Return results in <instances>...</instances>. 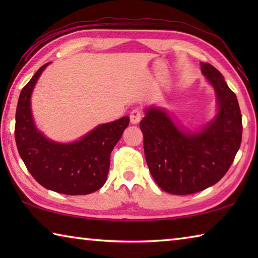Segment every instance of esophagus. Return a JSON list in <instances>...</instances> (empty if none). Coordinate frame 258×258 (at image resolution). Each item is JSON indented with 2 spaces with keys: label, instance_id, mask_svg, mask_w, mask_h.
I'll return each mask as SVG.
<instances>
[{
  "label": "esophagus",
  "instance_id": "34e87169",
  "mask_svg": "<svg viewBox=\"0 0 258 258\" xmlns=\"http://www.w3.org/2000/svg\"><path fill=\"white\" fill-rule=\"evenodd\" d=\"M141 117H142V113L141 110L138 108L133 109L132 111L130 113V120L132 124H139L140 120H141Z\"/></svg>",
  "mask_w": 258,
  "mask_h": 258
}]
</instances>
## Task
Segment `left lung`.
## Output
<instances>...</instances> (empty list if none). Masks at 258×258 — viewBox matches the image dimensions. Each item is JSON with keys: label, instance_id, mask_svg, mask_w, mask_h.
<instances>
[{"label": "left lung", "instance_id": "obj_1", "mask_svg": "<svg viewBox=\"0 0 258 258\" xmlns=\"http://www.w3.org/2000/svg\"><path fill=\"white\" fill-rule=\"evenodd\" d=\"M202 74L216 94L215 117L197 131L177 125L164 108L149 107L140 123L147 165L157 184L172 195H191L221 180L232 165L242 137L235 94L215 67Z\"/></svg>", "mask_w": 258, "mask_h": 258}]
</instances>
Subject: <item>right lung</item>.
<instances>
[{"mask_svg":"<svg viewBox=\"0 0 258 258\" xmlns=\"http://www.w3.org/2000/svg\"><path fill=\"white\" fill-rule=\"evenodd\" d=\"M47 66L43 64L20 92L16 110L17 148L28 172L42 186L69 196L92 194L107 181L110 154L128 126L130 117L98 125L74 142L46 138L35 125L30 98Z\"/></svg>","mask_w":258,"mask_h":258,"instance_id":"obj_1","label":"right lung"}]
</instances>
